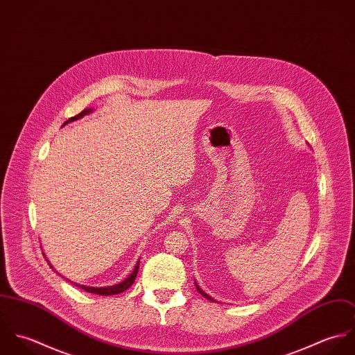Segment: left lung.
I'll return each instance as SVG.
<instances>
[{
    "label": "left lung",
    "instance_id": "1",
    "mask_svg": "<svg viewBox=\"0 0 355 355\" xmlns=\"http://www.w3.org/2000/svg\"><path fill=\"white\" fill-rule=\"evenodd\" d=\"M196 287H197V290H198V293H200V294H201V295H202V297H205V298H206V300H209V301H211V302H216V301H214V300H213V298H211V297H209V295H207V294H206V293H205V291H202V290H201V287H198V284H197V283H196Z\"/></svg>",
    "mask_w": 355,
    "mask_h": 355
}]
</instances>
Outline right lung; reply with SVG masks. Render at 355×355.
Segmentation results:
<instances>
[{"label": "right lung", "instance_id": "obj_1", "mask_svg": "<svg viewBox=\"0 0 355 355\" xmlns=\"http://www.w3.org/2000/svg\"><path fill=\"white\" fill-rule=\"evenodd\" d=\"M92 112H93V107H87V109L82 110L79 114H76V116L68 119L64 124H68V123H71V121H75V120H78V119H80V117H83V116H86V114H89V113H92ZM49 265H51V263H49ZM51 268H53V266H51ZM138 269H139V261H138V263L135 265V269L132 270V273H131L125 280H123V282H120L119 284H114V286H107V287H87V286H80V284H76V283H73V284H75L76 287H80L82 290H85V291H87V293H92V294L105 295V297L116 295V294H120V293L125 291L127 288H130V287L134 284L135 277H137V275H138ZM71 283H72V282H71Z\"/></svg>", "mask_w": 355, "mask_h": 355}]
</instances>
